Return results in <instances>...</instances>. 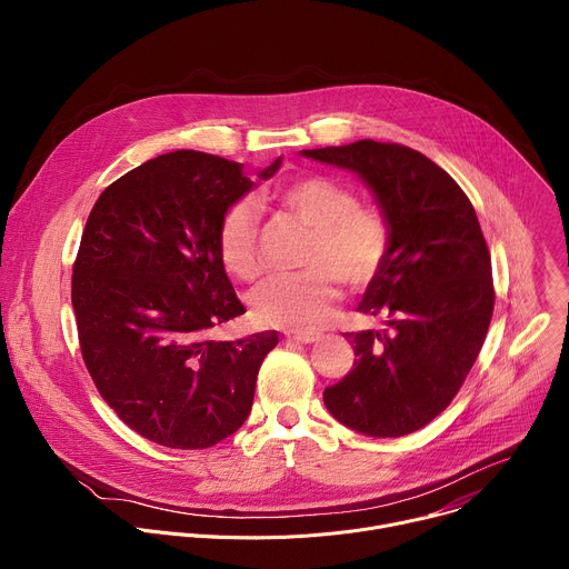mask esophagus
Masks as SVG:
<instances>
[{
	"label": "esophagus",
	"mask_w": 569,
	"mask_h": 569,
	"mask_svg": "<svg viewBox=\"0 0 569 569\" xmlns=\"http://www.w3.org/2000/svg\"><path fill=\"white\" fill-rule=\"evenodd\" d=\"M288 340H292V342H301V345H312V342H319V333H288L286 336Z\"/></svg>",
	"instance_id": "obj_1"
}]
</instances>
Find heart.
Listing matches in <instances>:
<instances>
[{
    "mask_svg": "<svg viewBox=\"0 0 569 569\" xmlns=\"http://www.w3.org/2000/svg\"><path fill=\"white\" fill-rule=\"evenodd\" d=\"M272 198L315 229L306 257L310 268L266 279L250 303L266 327L312 331L329 319L340 281L362 288L380 274L391 250V227L380 209L360 204L351 187L329 176L297 178L277 187ZM216 242L229 274L242 281L259 277V211L250 200L224 209Z\"/></svg>",
    "mask_w": 569,
    "mask_h": 569,
    "instance_id": "b5f03b06",
    "label": "heart"
}]
</instances>
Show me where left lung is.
<instances>
[{
    "instance_id": "obj_1",
    "label": "left lung",
    "mask_w": 569,
    "mask_h": 569,
    "mask_svg": "<svg viewBox=\"0 0 569 569\" xmlns=\"http://www.w3.org/2000/svg\"><path fill=\"white\" fill-rule=\"evenodd\" d=\"M358 173L391 227V250L358 310L389 333H347L353 369L323 389L327 410L367 437H402L437 419L472 369L493 317L491 254L461 187L432 159L362 139L303 150Z\"/></svg>"
}]
</instances>
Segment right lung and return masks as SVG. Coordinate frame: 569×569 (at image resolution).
<instances>
[{
    "label": "right lung",
    "instance_id": "1",
    "mask_svg": "<svg viewBox=\"0 0 569 569\" xmlns=\"http://www.w3.org/2000/svg\"><path fill=\"white\" fill-rule=\"evenodd\" d=\"M252 187L238 161L176 150L121 176L90 211L71 277L80 353L117 417L152 443L211 448L250 417L279 336L209 333L246 312L216 236Z\"/></svg>",
    "mask_w": 569,
    "mask_h": 569
}]
</instances>
